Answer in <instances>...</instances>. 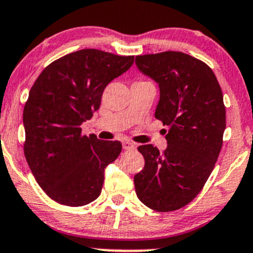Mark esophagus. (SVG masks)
Instances as JSON below:
<instances>
[{
  "label": "esophagus",
  "instance_id": "1",
  "mask_svg": "<svg viewBox=\"0 0 253 253\" xmlns=\"http://www.w3.org/2000/svg\"><path fill=\"white\" fill-rule=\"evenodd\" d=\"M136 146H135V143L130 142V141H124L123 142V148L124 149H134Z\"/></svg>",
  "mask_w": 253,
  "mask_h": 253
}]
</instances>
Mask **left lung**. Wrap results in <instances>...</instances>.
Instances as JSON below:
<instances>
[{
    "label": "left lung",
    "mask_w": 253,
    "mask_h": 253,
    "mask_svg": "<svg viewBox=\"0 0 253 253\" xmlns=\"http://www.w3.org/2000/svg\"><path fill=\"white\" fill-rule=\"evenodd\" d=\"M137 69L158 83L157 119L169 126L164 152L142 145L145 168L134 176L137 198L160 212L175 211L199 194L212 172L225 129L223 95L212 70L181 51L138 55Z\"/></svg>",
    "instance_id": "obj_1"
}]
</instances>
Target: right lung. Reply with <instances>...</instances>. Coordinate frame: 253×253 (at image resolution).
<instances>
[{"mask_svg":"<svg viewBox=\"0 0 253 253\" xmlns=\"http://www.w3.org/2000/svg\"><path fill=\"white\" fill-rule=\"evenodd\" d=\"M134 56L97 49L67 54L39 76L24 107V153L48 197L83 206L101 193L105 169L122 152L119 141L82 135L83 122L99 110L106 85L126 72Z\"/></svg>","mask_w":253,"mask_h":253,"instance_id":"1","label":"right lung"}]
</instances>
